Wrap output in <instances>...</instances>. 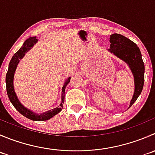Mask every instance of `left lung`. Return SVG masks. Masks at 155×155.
<instances>
[{"instance_id": "left-lung-1", "label": "left lung", "mask_w": 155, "mask_h": 155, "mask_svg": "<svg viewBox=\"0 0 155 155\" xmlns=\"http://www.w3.org/2000/svg\"><path fill=\"white\" fill-rule=\"evenodd\" d=\"M110 42V46L108 51L129 66L134 77L135 89L129 106L130 108L137 100L143 88L145 65L142 61V54L136 43L122 35H111Z\"/></svg>"}]
</instances>
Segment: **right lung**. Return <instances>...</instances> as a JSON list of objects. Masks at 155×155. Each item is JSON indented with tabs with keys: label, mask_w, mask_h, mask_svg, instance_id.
Here are the masks:
<instances>
[{
	"label": "right lung",
	"mask_w": 155,
	"mask_h": 155,
	"mask_svg": "<svg viewBox=\"0 0 155 155\" xmlns=\"http://www.w3.org/2000/svg\"><path fill=\"white\" fill-rule=\"evenodd\" d=\"M38 41V38L36 37H30L28 39L25 41L22 47L20 48L19 51L12 58L10 64H9L8 70H7V75H6V87H7V93L8 95L9 99L12 104L13 105L15 108L22 115L27 117L28 119L34 121H44L48 120L49 119L52 118L54 116L59 114L63 108V104L64 102V97H65V88L67 85L70 82L71 77H68L65 81H64V85L62 88V93H61V103L60 106L54 108V109L49 110L45 111L42 114H36L33 112L31 110L28 109L25 106L21 104L19 100L18 99L17 95L14 90V86H13V78H14V73L16 70L18 64L19 63V60L22 59L25 55V53L30 50L31 48L35 45Z\"/></svg>",
	"instance_id": "add662e5"
}]
</instances>
